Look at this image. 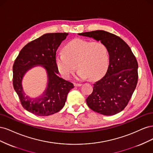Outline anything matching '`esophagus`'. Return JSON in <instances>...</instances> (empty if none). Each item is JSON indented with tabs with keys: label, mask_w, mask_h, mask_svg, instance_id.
<instances>
[{
	"label": "esophagus",
	"mask_w": 153,
	"mask_h": 153,
	"mask_svg": "<svg viewBox=\"0 0 153 153\" xmlns=\"http://www.w3.org/2000/svg\"><path fill=\"white\" fill-rule=\"evenodd\" d=\"M74 85H75V87H80L82 85L81 84H74Z\"/></svg>",
	"instance_id": "obj_1"
}]
</instances>
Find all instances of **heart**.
Segmentation results:
<instances>
[{
  "mask_svg": "<svg viewBox=\"0 0 153 153\" xmlns=\"http://www.w3.org/2000/svg\"><path fill=\"white\" fill-rule=\"evenodd\" d=\"M55 61L58 71L65 79L70 78L76 66L78 76L80 79L89 77L91 80H97L108 69V50L101 41L91 42L76 38L64 47V52L56 54Z\"/></svg>",
  "mask_w": 153,
  "mask_h": 153,
  "instance_id": "obj_1",
  "label": "heart"
}]
</instances>
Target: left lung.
Segmentation results:
<instances>
[{
  "mask_svg": "<svg viewBox=\"0 0 153 153\" xmlns=\"http://www.w3.org/2000/svg\"><path fill=\"white\" fill-rule=\"evenodd\" d=\"M100 41L108 50L109 66L105 75L93 84L87 97L89 107L105 115H113L127 106L138 82V62L131 48L119 36L105 30L78 34Z\"/></svg>",
  "mask_w": 153,
  "mask_h": 153,
  "instance_id": "obj_1",
  "label": "left lung"
}]
</instances>
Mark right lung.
Returning <instances> with one entry per match:
<instances>
[{"instance_id":"obj_1","label":"right lung","mask_w":153,"mask_h":153,"mask_svg":"<svg viewBox=\"0 0 153 153\" xmlns=\"http://www.w3.org/2000/svg\"><path fill=\"white\" fill-rule=\"evenodd\" d=\"M68 33H48L27 43L15 59L13 66L14 89L23 107L39 116H48L61 110L65 105L68 92L74 87L72 83L58 76L55 61L56 52ZM41 65L47 71L48 87L38 98L30 99L22 90V79L26 72Z\"/></svg>"}]
</instances>
